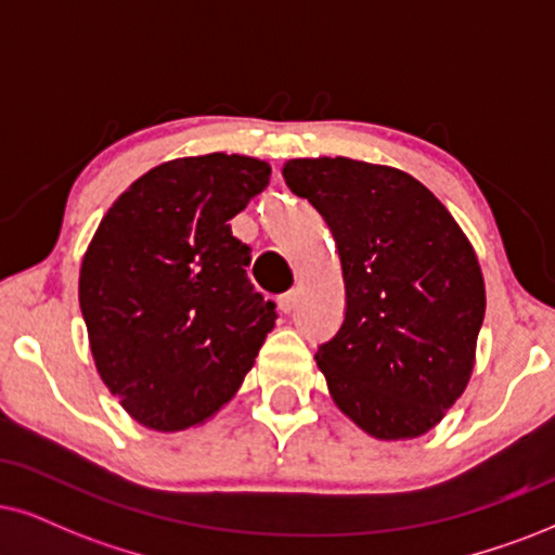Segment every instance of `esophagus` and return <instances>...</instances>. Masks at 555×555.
I'll list each match as a JSON object with an SVG mask.
<instances>
[{"label": "esophagus", "instance_id": "1", "mask_svg": "<svg viewBox=\"0 0 555 555\" xmlns=\"http://www.w3.org/2000/svg\"><path fill=\"white\" fill-rule=\"evenodd\" d=\"M297 297H299V294L294 292V289L282 294V297H279V310H282L284 314H289L294 307H297Z\"/></svg>", "mask_w": 555, "mask_h": 555}]
</instances>
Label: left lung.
Masks as SVG:
<instances>
[{
    "label": "left lung",
    "instance_id": "1",
    "mask_svg": "<svg viewBox=\"0 0 555 555\" xmlns=\"http://www.w3.org/2000/svg\"><path fill=\"white\" fill-rule=\"evenodd\" d=\"M282 173L338 245L346 318L314 353L330 397L371 438H420L474 371L487 310L474 245L399 168L322 156L286 160Z\"/></svg>",
    "mask_w": 555,
    "mask_h": 555
}]
</instances>
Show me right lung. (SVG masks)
Here are the masks:
<instances>
[{
  "instance_id": "obj_1",
  "label": "right lung",
  "mask_w": 555,
  "mask_h": 555,
  "mask_svg": "<svg viewBox=\"0 0 555 555\" xmlns=\"http://www.w3.org/2000/svg\"><path fill=\"white\" fill-rule=\"evenodd\" d=\"M271 166L207 153L166 160L117 196L79 271L94 366L151 430L202 425L241 389L276 322L250 284V248L228 222Z\"/></svg>"
}]
</instances>
